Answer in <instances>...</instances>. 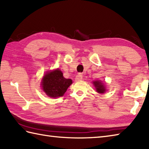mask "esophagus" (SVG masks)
Instances as JSON below:
<instances>
[{
	"label": "esophagus",
	"instance_id": "1",
	"mask_svg": "<svg viewBox=\"0 0 149 149\" xmlns=\"http://www.w3.org/2000/svg\"><path fill=\"white\" fill-rule=\"evenodd\" d=\"M83 79V74H81V73H79V74H78L76 77H75V80L76 81H81Z\"/></svg>",
	"mask_w": 149,
	"mask_h": 149
}]
</instances>
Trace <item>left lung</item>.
<instances>
[{
    "label": "left lung",
    "mask_w": 149,
    "mask_h": 149,
    "mask_svg": "<svg viewBox=\"0 0 149 149\" xmlns=\"http://www.w3.org/2000/svg\"><path fill=\"white\" fill-rule=\"evenodd\" d=\"M93 84L97 92L99 93H104L106 91L105 86L101 81H94L93 82Z\"/></svg>",
    "instance_id": "8db88e82"
}]
</instances>
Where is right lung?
<instances>
[{"label":"right lung","mask_w":149,"mask_h":149,"mask_svg":"<svg viewBox=\"0 0 149 149\" xmlns=\"http://www.w3.org/2000/svg\"><path fill=\"white\" fill-rule=\"evenodd\" d=\"M72 83V79L65 78L58 68L46 73L42 79V87L49 97L56 98L63 96Z\"/></svg>","instance_id":"right-lung-1"}]
</instances>
